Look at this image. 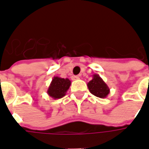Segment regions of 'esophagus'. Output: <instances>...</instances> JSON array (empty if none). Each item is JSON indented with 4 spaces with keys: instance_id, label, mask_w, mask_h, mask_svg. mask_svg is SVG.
Returning <instances> with one entry per match:
<instances>
[{
    "instance_id": "1",
    "label": "esophagus",
    "mask_w": 149,
    "mask_h": 149,
    "mask_svg": "<svg viewBox=\"0 0 149 149\" xmlns=\"http://www.w3.org/2000/svg\"><path fill=\"white\" fill-rule=\"evenodd\" d=\"M72 79L73 81H75V80H79V79H80V77H79V76H72Z\"/></svg>"
}]
</instances>
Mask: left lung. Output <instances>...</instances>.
Instances as JSON below:
<instances>
[{"mask_svg":"<svg viewBox=\"0 0 149 149\" xmlns=\"http://www.w3.org/2000/svg\"><path fill=\"white\" fill-rule=\"evenodd\" d=\"M87 85L91 93L100 98H105L110 93L109 86L98 74L93 75V79Z\"/></svg>","mask_w":149,"mask_h":149,"instance_id":"left-lung-1","label":"left lung"}]
</instances>
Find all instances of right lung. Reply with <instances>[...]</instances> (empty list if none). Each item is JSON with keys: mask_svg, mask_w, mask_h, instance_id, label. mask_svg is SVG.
I'll return each instance as SVG.
<instances>
[{"mask_svg": "<svg viewBox=\"0 0 149 149\" xmlns=\"http://www.w3.org/2000/svg\"><path fill=\"white\" fill-rule=\"evenodd\" d=\"M71 85V81L68 78L54 77L47 90V93L52 99H61L65 94Z\"/></svg>", "mask_w": 149, "mask_h": 149, "instance_id": "right-lung-1", "label": "right lung"}]
</instances>
